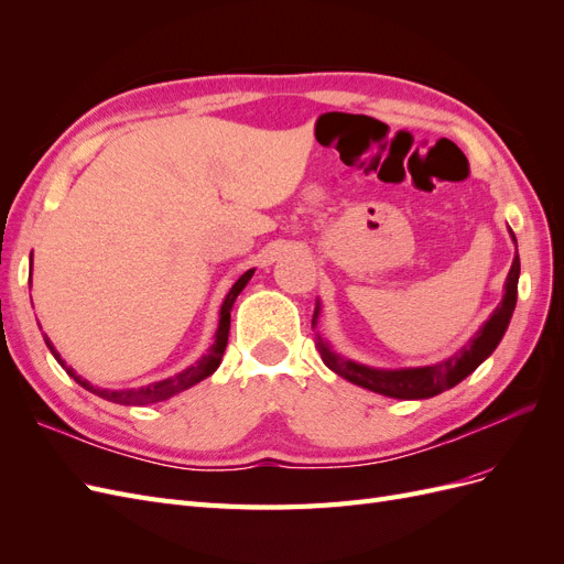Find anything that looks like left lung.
<instances>
[{
  "mask_svg": "<svg viewBox=\"0 0 564 564\" xmlns=\"http://www.w3.org/2000/svg\"><path fill=\"white\" fill-rule=\"evenodd\" d=\"M513 240H516V235H513ZM518 280H520V256H516L513 265H510L508 280H506V294H503V301L497 305V311H494L491 317L485 322V327L445 362H437L431 367H416V369L383 371V369H371L365 365H357L352 360H344V357L332 352L329 346L322 344V340L317 344L319 355H322L324 365H327L332 371H336L338 377H344L346 381H350L355 386H362L367 390L381 392V395L398 398V400L435 398V395H440V392H445V390L454 388L456 383L464 381L468 373H473L477 367H480L494 352V348L499 346V340L503 338V334L508 329V322H510V317H513V311H516ZM315 317H317V311L313 315V327H315Z\"/></svg>",
  "mask_w": 564,
  "mask_h": 564,
  "instance_id": "left-lung-1",
  "label": "left lung"
}]
</instances>
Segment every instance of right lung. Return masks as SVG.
I'll use <instances>...</instances> for the list:
<instances>
[{"mask_svg":"<svg viewBox=\"0 0 564 564\" xmlns=\"http://www.w3.org/2000/svg\"><path fill=\"white\" fill-rule=\"evenodd\" d=\"M251 275H253V270H247L245 275L232 284V289L228 292L224 305H220L218 332H216V340H214V346L209 348V352L204 355L202 360H197L193 367H187L185 371L176 373V377H172V379H164V381L150 383V386H143V388H131V390H106V388H96V386H91L89 381H84L82 377H77V373H75L70 367H65V362L61 360V355L54 350V346H51V340H48L46 336H44V340H46L48 350L54 352V357L61 362V367H65V371L70 373V377H73L82 388H87L89 392H94V395L104 398V400H108V402H117V404H152V402H162V400H169L172 395H176V392H181V390H185V388H191V386L199 383L202 379L212 377V373L218 369L220 357H224L226 346H228L232 303H235L237 296H240V292L247 286V282L251 280Z\"/></svg>","mask_w":564,"mask_h":564,"instance_id":"obj_1","label":"right lung"}]
</instances>
